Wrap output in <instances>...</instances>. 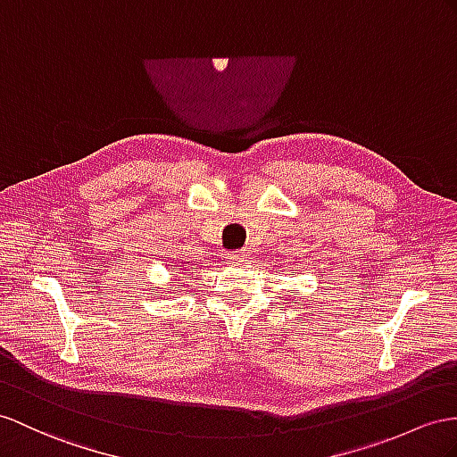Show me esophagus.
Here are the masks:
<instances>
[{"mask_svg": "<svg viewBox=\"0 0 457 457\" xmlns=\"http://www.w3.org/2000/svg\"><path fill=\"white\" fill-rule=\"evenodd\" d=\"M247 259H249V254H247V253L236 251V253H229V256H228V262H229V264H237V262H245Z\"/></svg>", "mask_w": 457, "mask_h": 457, "instance_id": "obj_1", "label": "esophagus"}]
</instances>
